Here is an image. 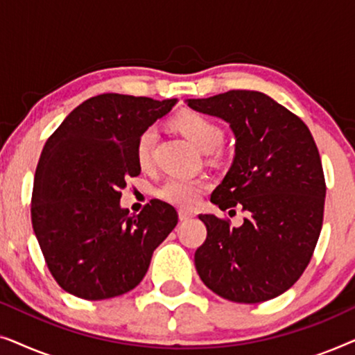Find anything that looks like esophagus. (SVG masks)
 <instances>
[{"mask_svg": "<svg viewBox=\"0 0 355 355\" xmlns=\"http://www.w3.org/2000/svg\"><path fill=\"white\" fill-rule=\"evenodd\" d=\"M191 218H193V213L192 211H189V210H179V220L181 221H187V220H191Z\"/></svg>", "mask_w": 355, "mask_h": 355, "instance_id": "34e87169", "label": "esophagus"}]
</instances>
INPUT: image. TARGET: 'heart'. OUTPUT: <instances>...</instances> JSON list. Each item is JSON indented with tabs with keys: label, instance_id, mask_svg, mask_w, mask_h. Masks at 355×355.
<instances>
[{
	"label": "heart",
	"instance_id": "1",
	"mask_svg": "<svg viewBox=\"0 0 355 355\" xmlns=\"http://www.w3.org/2000/svg\"><path fill=\"white\" fill-rule=\"evenodd\" d=\"M174 125L187 135L197 147L205 152L215 150L223 140V129L215 121L193 111H184L174 118ZM158 130L155 125H148L140 132L137 144H135V159L139 166L147 169L153 164V150L157 144ZM210 187L207 178H184V176H171L158 187V197L162 200L171 203V205L192 208L202 197L203 192Z\"/></svg>",
	"mask_w": 355,
	"mask_h": 355
}]
</instances>
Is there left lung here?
<instances>
[{"label": "left lung", "mask_w": 355, "mask_h": 355, "mask_svg": "<svg viewBox=\"0 0 355 355\" xmlns=\"http://www.w3.org/2000/svg\"><path fill=\"white\" fill-rule=\"evenodd\" d=\"M187 103L230 123L236 157L211 202L223 211L241 207L247 213L239 227L227 218L198 215L207 239L193 257L197 273L232 302L278 297L307 268L323 225L327 184L312 134L261 92L230 90Z\"/></svg>", "instance_id": "1"}]
</instances>
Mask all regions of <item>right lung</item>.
I'll use <instances>...</instances> for the list:
<instances>
[{
    "label": "right lung",
    "instance_id": "add662e5",
    "mask_svg": "<svg viewBox=\"0 0 355 355\" xmlns=\"http://www.w3.org/2000/svg\"><path fill=\"white\" fill-rule=\"evenodd\" d=\"M176 98L103 94L72 110L48 137L32 192V226L46 266L66 293L103 300L129 293L178 211L153 198L139 215L119 207L121 189L140 174V132Z\"/></svg>",
    "mask_w": 355,
    "mask_h": 355
}]
</instances>
